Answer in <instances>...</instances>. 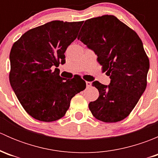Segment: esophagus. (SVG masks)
Listing matches in <instances>:
<instances>
[{"mask_svg":"<svg viewBox=\"0 0 158 158\" xmlns=\"http://www.w3.org/2000/svg\"><path fill=\"white\" fill-rule=\"evenodd\" d=\"M85 83H86V86L88 87V88H89V87H90L91 85H92L90 82H85Z\"/></svg>","mask_w":158,"mask_h":158,"instance_id":"1","label":"esophagus"}]
</instances>
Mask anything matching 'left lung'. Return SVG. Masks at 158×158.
<instances>
[{
    "label": "left lung",
    "mask_w": 158,
    "mask_h": 158,
    "mask_svg": "<svg viewBox=\"0 0 158 158\" xmlns=\"http://www.w3.org/2000/svg\"><path fill=\"white\" fill-rule=\"evenodd\" d=\"M78 40L92 49L111 82H92L99 96L89 104L92 115L108 123L120 122L135 107L147 86L149 59L136 32L113 15L85 20Z\"/></svg>",
    "instance_id": "left-lung-1"
}]
</instances>
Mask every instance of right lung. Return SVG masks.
I'll list each match as a JSON object with an SVG mask.
<instances>
[{
  "label": "right lung",
  "mask_w": 158,
  "mask_h": 158,
  "mask_svg": "<svg viewBox=\"0 0 158 158\" xmlns=\"http://www.w3.org/2000/svg\"><path fill=\"white\" fill-rule=\"evenodd\" d=\"M82 23L53 20L29 30L13 44L10 85L25 111L36 120L50 122L63 118L72 98L86 87L80 76L66 79L59 69H52L65 63V52Z\"/></svg>",
  "instance_id": "add662e5"
}]
</instances>
